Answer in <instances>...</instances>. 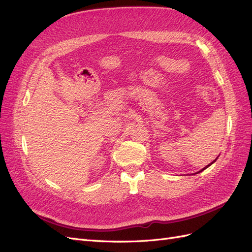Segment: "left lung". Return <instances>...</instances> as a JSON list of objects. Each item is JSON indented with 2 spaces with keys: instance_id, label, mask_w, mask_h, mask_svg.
I'll list each match as a JSON object with an SVG mask.
<instances>
[{
  "instance_id": "obj_1",
  "label": "left lung",
  "mask_w": 252,
  "mask_h": 252,
  "mask_svg": "<svg viewBox=\"0 0 252 252\" xmlns=\"http://www.w3.org/2000/svg\"><path fill=\"white\" fill-rule=\"evenodd\" d=\"M218 158H219V157H218ZM218 158H216V159H215V161H212V162H211V163H210V164H209V165H207V166H206V167H204V168H203V169H201V170H200V171H199V172H202V171H203V170H205V169H206V168H208V167H209V166H210V165H211V164H213V163H215V162H216V161H217V159H218ZM199 172H196V173H199Z\"/></svg>"
}]
</instances>
